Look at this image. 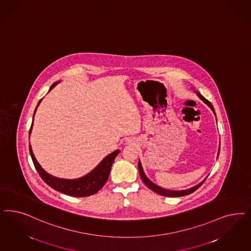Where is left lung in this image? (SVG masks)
Masks as SVG:
<instances>
[{
	"instance_id": "left-lung-1",
	"label": "left lung",
	"mask_w": 251,
	"mask_h": 251,
	"mask_svg": "<svg viewBox=\"0 0 251 251\" xmlns=\"http://www.w3.org/2000/svg\"><path fill=\"white\" fill-rule=\"evenodd\" d=\"M197 94H198V96L200 97L201 100H202L203 101H204L207 105L210 107V109L212 110V112H213L214 114H215V111H214V109H213V106L211 105V103H210V101H209L208 100H206L205 98L203 97L202 95H201L199 91H197ZM215 115H216V114H215ZM219 152H220V150H219ZM138 171H139V175H140V177L142 179V181L144 182V184H145L146 186H148L150 189H151V190L154 191L155 193H157V194L159 195H162V196H164V197L176 198V197H183V196L191 194V193H193L194 191H196L200 186H201L203 183L205 182V180H206V178H205V179L203 180L202 182H201V183H200L199 185L193 186V187H191V188H189V189H186V190H178V191H175V190H168V189H164V188H162V187H160V186L155 185V184H153L151 180H149V179H148V177L145 176V174H144V172H143V169H142V166H141V163H140V162H138Z\"/></svg>"
}]
</instances>
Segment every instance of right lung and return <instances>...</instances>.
<instances>
[{"label":"right lung","mask_w":251,"mask_h":251,"mask_svg":"<svg viewBox=\"0 0 251 251\" xmlns=\"http://www.w3.org/2000/svg\"><path fill=\"white\" fill-rule=\"evenodd\" d=\"M56 84L57 83H53L50 89H52ZM40 102L41 100L39 101L38 105L40 104ZM32 125L29 129V135L31 132ZM29 152L32 158L33 163L36 170L38 171L40 176L48 186L61 193H64L71 197L79 198V197H89L91 195L96 194L98 191L105 185L110 175L112 165L114 162V159L117 156V154L120 152V151L117 150L112 153L109 154L101 162H100V164L94 170L90 172L86 176L75 179V180L61 179V178L54 177L49 175L48 173H46L41 168L39 162H37L36 158L34 157L32 149L30 145H29Z\"/></svg>","instance_id":"1"}]
</instances>
